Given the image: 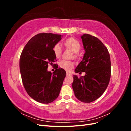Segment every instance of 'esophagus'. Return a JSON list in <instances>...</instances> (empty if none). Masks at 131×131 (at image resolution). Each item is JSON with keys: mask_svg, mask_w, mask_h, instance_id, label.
Returning <instances> with one entry per match:
<instances>
[{"mask_svg": "<svg viewBox=\"0 0 131 131\" xmlns=\"http://www.w3.org/2000/svg\"><path fill=\"white\" fill-rule=\"evenodd\" d=\"M67 75H71V76H72V74H71V73H70L69 72H67Z\"/></svg>", "mask_w": 131, "mask_h": 131, "instance_id": "obj_1", "label": "esophagus"}]
</instances>
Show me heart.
Returning <instances> with one entry per match:
<instances>
[{
  "instance_id": "1",
  "label": "heart",
  "mask_w": 131,
  "mask_h": 131,
  "mask_svg": "<svg viewBox=\"0 0 131 131\" xmlns=\"http://www.w3.org/2000/svg\"><path fill=\"white\" fill-rule=\"evenodd\" d=\"M64 45L67 48L72 50L74 53H78L81 49L80 42L73 38H69L66 39L64 41ZM53 51L56 58H60L62 52V47L61 43H56L53 47ZM75 56H77V54H75ZM59 66L61 68L68 72H70L74 66V63L70 61L62 60L59 63Z\"/></svg>"
}]
</instances>
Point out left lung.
<instances>
[{
	"instance_id": "1",
	"label": "left lung",
	"mask_w": 131,
	"mask_h": 131,
	"mask_svg": "<svg viewBox=\"0 0 131 131\" xmlns=\"http://www.w3.org/2000/svg\"><path fill=\"white\" fill-rule=\"evenodd\" d=\"M81 38L85 53L75 72L86 74L80 78L74 75L72 87L78 100L91 103L100 97L108 86L110 58L108 49L100 39L88 34H84Z\"/></svg>"
}]
</instances>
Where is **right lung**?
I'll return each instance as SVG.
<instances>
[{"label":"right lung","mask_w":131,"mask_h":131,"mask_svg":"<svg viewBox=\"0 0 131 131\" xmlns=\"http://www.w3.org/2000/svg\"><path fill=\"white\" fill-rule=\"evenodd\" d=\"M61 35L39 33L31 38L22 50L19 69L23 85L29 96L43 104H48L58 97L66 76L59 68L52 73L48 64L56 60L53 47L61 39Z\"/></svg>","instance_id":"obj_1"}]
</instances>
